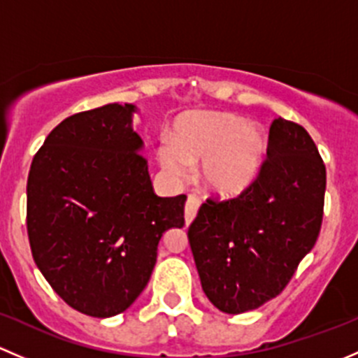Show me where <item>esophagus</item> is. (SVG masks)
<instances>
[{"instance_id":"34e87169","label":"esophagus","mask_w":358,"mask_h":358,"mask_svg":"<svg viewBox=\"0 0 358 358\" xmlns=\"http://www.w3.org/2000/svg\"><path fill=\"white\" fill-rule=\"evenodd\" d=\"M198 208H200V201H198L196 196L189 194L186 200V206H184V217H186V224L193 222V219L196 217Z\"/></svg>"}]
</instances>
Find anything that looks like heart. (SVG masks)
<instances>
[{"label":"heart","instance_id":"heart-1","mask_svg":"<svg viewBox=\"0 0 358 358\" xmlns=\"http://www.w3.org/2000/svg\"><path fill=\"white\" fill-rule=\"evenodd\" d=\"M267 134L257 124L231 113H193L176 124L174 143L158 146L160 167L172 179H184L200 162V179L220 196H236L259 178L267 157Z\"/></svg>","mask_w":358,"mask_h":358}]
</instances>
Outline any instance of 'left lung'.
I'll use <instances>...</instances> for the list:
<instances>
[{
    "mask_svg": "<svg viewBox=\"0 0 358 358\" xmlns=\"http://www.w3.org/2000/svg\"><path fill=\"white\" fill-rule=\"evenodd\" d=\"M326 165L300 124L275 119L259 178L234 198H208L187 229L208 300L226 314L255 310L288 286L314 248Z\"/></svg>",
    "mask_w": 358,
    "mask_h": 358,
    "instance_id": "1",
    "label": "left lung"
}]
</instances>
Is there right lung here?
I'll return each mask as SVG.
<instances>
[{"label": "right lung", "instance_id": "1", "mask_svg": "<svg viewBox=\"0 0 358 358\" xmlns=\"http://www.w3.org/2000/svg\"><path fill=\"white\" fill-rule=\"evenodd\" d=\"M132 112L110 103L67 117L44 139L27 179L36 265L65 303L99 319L134 303L162 236L184 226L186 194H155Z\"/></svg>", "mask_w": 358, "mask_h": 358}]
</instances>
